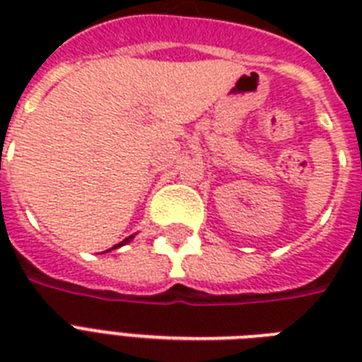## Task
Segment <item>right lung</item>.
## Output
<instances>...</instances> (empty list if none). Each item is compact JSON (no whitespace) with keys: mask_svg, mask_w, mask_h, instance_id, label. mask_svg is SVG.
<instances>
[{"mask_svg":"<svg viewBox=\"0 0 362 362\" xmlns=\"http://www.w3.org/2000/svg\"><path fill=\"white\" fill-rule=\"evenodd\" d=\"M131 238H133V235H131V237H127V238H124V240H122L120 242V244H118V246H122V244H125V242H129L131 240ZM116 247V246H115Z\"/></svg>","mask_w":362,"mask_h":362,"instance_id":"right-lung-1","label":"right lung"}]
</instances>
